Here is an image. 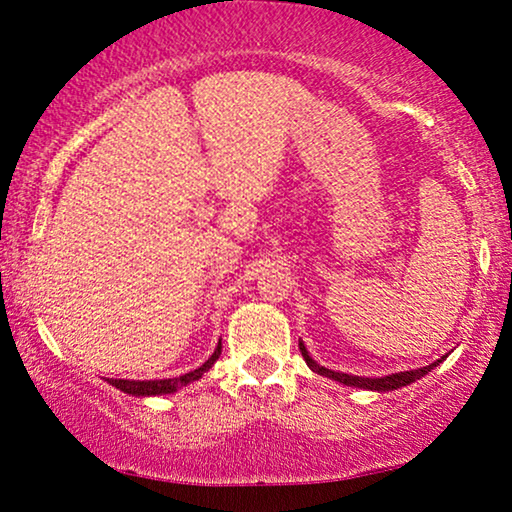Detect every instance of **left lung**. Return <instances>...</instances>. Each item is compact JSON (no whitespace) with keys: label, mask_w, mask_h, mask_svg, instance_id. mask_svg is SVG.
<instances>
[{"label":"left lung","mask_w":512,"mask_h":512,"mask_svg":"<svg viewBox=\"0 0 512 512\" xmlns=\"http://www.w3.org/2000/svg\"><path fill=\"white\" fill-rule=\"evenodd\" d=\"M300 352H303V359L307 366H310L314 373L324 375V377H331L335 382H342L347 384V387H359V389H370V391H394V389H401L405 384L419 380V377H424L426 373H431V368H436L440 361L431 363V366H424L419 370H405V373H394V375H387V377H356V375H347V373H335V370H328L324 366H319L317 361L312 359L310 354H307V349L303 342H300Z\"/></svg>","instance_id":"left-lung-1"}]
</instances>
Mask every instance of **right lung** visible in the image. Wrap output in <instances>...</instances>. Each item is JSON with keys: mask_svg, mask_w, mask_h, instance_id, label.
<instances>
[{"mask_svg": "<svg viewBox=\"0 0 512 512\" xmlns=\"http://www.w3.org/2000/svg\"><path fill=\"white\" fill-rule=\"evenodd\" d=\"M219 354H221V342H219V347L214 349V354L209 356V359H207L205 363H202L200 368H195V370H191V373H186V375L172 377V380H144V382H139V380H107V382L111 384V387L121 389V391H125V394H132V396L172 394V391L186 387L188 382L198 380V377L205 375L207 370L214 366V361L219 359Z\"/></svg>", "mask_w": 512, "mask_h": 512, "instance_id": "1", "label": "right lung"}]
</instances>
